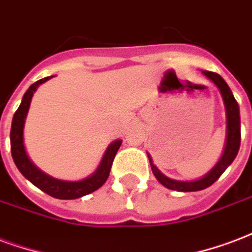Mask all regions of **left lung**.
Returning <instances> with one entry per match:
<instances>
[{"label": "left lung", "mask_w": 252, "mask_h": 252, "mask_svg": "<svg viewBox=\"0 0 252 252\" xmlns=\"http://www.w3.org/2000/svg\"><path fill=\"white\" fill-rule=\"evenodd\" d=\"M202 73L215 85L216 88L219 89L221 98H223V102H224L225 119H227V133H225L224 150H223L220 159L218 160V163L206 175H203L202 178L195 179V180H176V179H171L168 176H165L161 171H159V168L152 161L151 155L147 154L148 155V159H150L151 169L154 172L155 178L158 179V182L160 184H163L165 188L172 189V191H179V192L200 191V189H204V188L210 187L211 184L215 183L216 180L220 178L221 173L224 172L225 169L228 168V165H231V163L234 161L240 147L239 105H238L234 94L231 92L230 87L227 85V83L218 73L208 72V70H202Z\"/></svg>", "instance_id": "left-lung-1"}]
</instances>
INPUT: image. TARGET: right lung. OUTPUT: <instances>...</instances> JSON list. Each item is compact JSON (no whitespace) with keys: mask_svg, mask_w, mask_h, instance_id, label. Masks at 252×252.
I'll return each instance as SVG.
<instances>
[{"mask_svg":"<svg viewBox=\"0 0 252 252\" xmlns=\"http://www.w3.org/2000/svg\"><path fill=\"white\" fill-rule=\"evenodd\" d=\"M45 77L32 84L28 89L24 97L21 100L20 107L14 113L12 120V129H10V150H12V156L14 163H16L18 171L25 176V178L34 184L37 188H40L41 191L56 197V199H64V200H70V199H77V197L85 196L88 193L94 192L96 189L101 187L102 184L107 182L111 171L112 163L116 156L117 151L120 148L123 141L120 139L112 141L108 145L105 154L102 156L101 161L98 164L96 171L89 175L88 178L81 179V180H61L50 176L44 171H41L34 163L29 159V156L25 150L24 144V126H25V120H27L28 111L31 107V101L33 94L40 87L41 84L46 83L48 80L52 79Z\"/></svg>","mask_w":252,"mask_h":252,"instance_id":"add662e5","label":"right lung"}]
</instances>
